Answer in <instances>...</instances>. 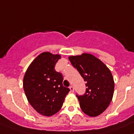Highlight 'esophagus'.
I'll return each instance as SVG.
<instances>
[{
  "mask_svg": "<svg viewBox=\"0 0 134 134\" xmlns=\"http://www.w3.org/2000/svg\"><path fill=\"white\" fill-rule=\"evenodd\" d=\"M69 89L70 90V91H71V92H74V87H73L72 86H70Z\"/></svg>",
  "mask_w": 134,
  "mask_h": 134,
  "instance_id": "obj_1",
  "label": "esophagus"
}]
</instances>
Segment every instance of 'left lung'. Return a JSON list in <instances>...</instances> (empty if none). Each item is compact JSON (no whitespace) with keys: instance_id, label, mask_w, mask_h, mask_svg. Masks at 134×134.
Listing matches in <instances>:
<instances>
[{"instance_id":"1","label":"left lung","mask_w":134,"mask_h":134,"mask_svg":"<svg viewBox=\"0 0 134 134\" xmlns=\"http://www.w3.org/2000/svg\"><path fill=\"white\" fill-rule=\"evenodd\" d=\"M68 58L86 82L85 94L76 95L81 110L90 116L100 115L113 99L115 83L111 72L101 60L90 53Z\"/></svg>"}]
</instances>
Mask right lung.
<instances>
[{"instance_id": "add662e5", "label": "right lung", "mask_w": 134, "mask_h": 134, "mask_svg": "<svg viewBox=\"0 0 134 134\" xmlns=\"http://www.w3.org/2000/svg\"><path fill=\"white\" fill-rule=\"evenodd\" d=\"M59 55L43 52L30 64L25 73L23 86L28 102L44 116H52L61 109L69 88L62 85V74L55 70Z\"/></svg>"}]
</instances>
